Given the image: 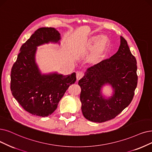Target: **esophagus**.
Here are the masks:
<instances>
[{"mask_svg": "<svg viewBox=\"0 0 152 152\" xmlns=\"http://www.w3.org/2000/svg\"><path fill=\"white\" fill-rule=\"evenodd\" d=\"M84 75L83 72H76V77H77V80H80L81 78H82Z\"/></svg>", "mask_w": 152, "mask_h": 152, "instance_id": "1", "label": "esophagus"}]
</instances>
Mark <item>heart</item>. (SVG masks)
I'll return each mask as SVG.
<instances>
[{"label":"heart","mask_w":152,"mask_h":152,"mask_svg":"<svg viewBox=\"0 0 152 152\" xmlns=\"http://www.w3.org/2000/svg\"><path fill=\"white\" fill-rule=\"evenodd\" d=\"M90 44L92 48L88 57V60L91 64H96L104 58L110 45V41L105 36L100 38L94 37L91 39Z\"/></svg>","instance_id":"1"}]
</instances>
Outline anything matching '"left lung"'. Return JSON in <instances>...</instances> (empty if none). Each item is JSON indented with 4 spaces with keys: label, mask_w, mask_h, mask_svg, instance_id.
Returning a JSON list of instances; mask_svg holds the SVG:
<instances>
[{
    "label": "left lung",
    "mask_w": 152,
    "mask_h": 152,
    "mask_svg": "<svg viewBox=\"0 0 152 152\" xmlns=\"http://www.w3.org/2000/svg\"><path fill=\"white\" fill-rule=\"evenodd\" d=\"M137 60L126 40L121 36L117 52L110 58L88 68L78 81L81 88L80 101L84 117L94 122L112 120L129 105L137 86ZM111 84L113 95L107 99L101 88Z\"/></svg>",
    "instance_id": "obj_1"
}]
</instances>
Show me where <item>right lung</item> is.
<instances>
[{"label":"right lung","instance_id":"add662e5","mask_svg":"<svg viewBox=\"0 0 152 152\" xmlns=\"http://www.w3.org/2000/svg\"><path fill=\"white\" fill-rule=\"evenodd\" d=\"M60 34L52 27L37 29L20 48L10 74L12 94L26 111L47 117L55 111L66 90L76 81V74L63 75L57 73L42 75L35 63L37 47L57 43Z\"/></svg>","mask_w":152,"mask_h":152}]
</instances>
